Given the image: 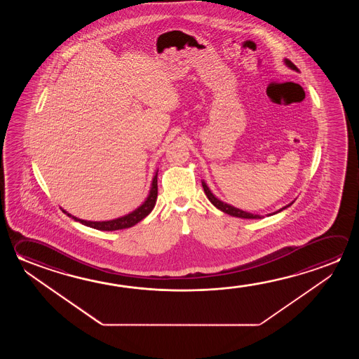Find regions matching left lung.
Returning <instances> with one entry per match:
<instances>
[{
    "label": "left lung",
    "mask_w": 359,
    "mask_h": 359,
    "mask_svg": "<svg viewBox=\"0 0 359 359\" xmlns=\"http://www.w3.org/2000/svg\"><path fill=\"white\" fill-rule=\"evenodd\" d=\"M284 64L288 66L289 69H292V70L299 72V69H298L297 66L294 65L293 62H292L290 60L284 59ZM201 185H203V189H204V191H205L208 199L210 200V203H212V205L217 208L219 210H222V212H225V214L231 215V217H241V219H262V217H262V215H258V214H252V212H244V210L238 209L236 206L230 205L228 203H224L223 200L219 199V198H217L215 195L212 194V190H210L209 187L206 185V182H204V180H201ZM292 204H293V201H292L290 204H288V205L283 206L282 209H279V210H276V212L268 214V217L274 215L276 212H283L284 209H287V208L292 205Z\"/></svg>",
    "instance_id": "left-lung-1"
}]
</instances>
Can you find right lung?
I'll return each instance as SVG.
<instances>
[{
	"label": "right lung",
	"mask_w": 359,
	"mask_h": 359,
	"mask_svg": "<svg viewBox=\"0 0 359 359\" xmlns=\"http://www.w3.org/2000/svg\"><path fill=\"white\" fill-rule=\"evenodd\" d=\"M158 169L154 174L153 180H151V187L149 190L147 199L144 200L142 205L137 206L135 210L130 212L129 214H125L123 217H116V219H111V220H104V222H93V220H83L80 217H74L70 212H66L65 209H62V212H65L67 217H72L75 222L94 228V229L104 230V231H112V230H121L128 229L134 226L135 224L142 222L144 217H147L154 206L156 204V199H158Z\"/></svg>",
	"instance_id": "right-lung-1"
}]
</instances>
